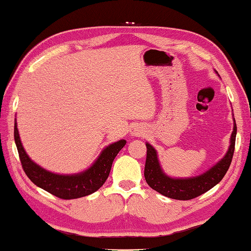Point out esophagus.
Masks as SVG:
<instances>
[{
  "label": "esophagus",
  "instance_id": "obj_1",
  "mask_svg": "<svg viewBox=\"0 0 251 251\" xmlns=\"http://www.w3.org/2000/svg\"><path fill=\"white\" fill-rule=\"evenodd\" d=\"M130 134L134 136H140V135H143V131H141L139 128H134L130 131Z\"/></svg>",
  "mask_w": 251,
  "mask_h": 251
}]
</instances>
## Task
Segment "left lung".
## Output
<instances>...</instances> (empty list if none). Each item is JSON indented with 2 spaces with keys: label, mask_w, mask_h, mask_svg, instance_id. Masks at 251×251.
<instances>
[{
  "label": "left lung",
  "mask_w": 251,
  "mask_h": 251,
  "mask_svg": "<svg viewBox=\"0 0 251 251\" xmlns=\"http://www.w3.org/2000/svg\"><path fill=\"white\" fill-rule=\"evenodd\" d=\"M236 133L237 127L235 124L234 130L231 133L230 146L226 156L212 169L205 172L204 175L197 177H190V179H171V177L167 176L159 166L156 150L153 149L152 146L146 144L147 157H146L144 171L146 182L150 188L170 199L188 201V200L200 197L201 194L211 190L217 183H220L226 175L234 156Z\"/></svg>",
  "instance_id": "1"
}]
</instances>
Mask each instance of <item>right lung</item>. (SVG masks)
<instances>
[{"label": "right lung", "instance_id": "right-lung-1", "mask_svg": "<svg viewBox=\"0 0 251 251\" xmlns=\"http://www.w3.org/2000/svg\"><path fill=\"white\" fill-rule=\"evenodd\" d=\"M14 139L22 168L29 180L39 188L62 200L83 198L101 188L110 175L114 159L126 144L125 140H120L108 146L103 150L94 165L84 172L74 176H61L45 170L30 160L22 146L16 123L14 125Z\"/></svg>", "mask_w": 251, "mask_h": 251}]
</instances>
